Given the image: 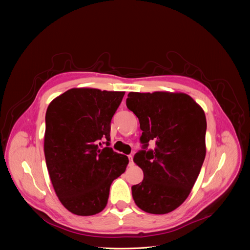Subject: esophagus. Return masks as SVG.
<instances>
[{
    "label": "esophagus",
    "mask_w": 250,
    "mask_h": 250,
    "mask_svg": "<svg viewBox=\"0 0 250 250\" xmlns=\"http://www.w3.org/2000/svg\"><path fill=\"white\" fill-rule=\"evenodd\" d=\"M128 160H129L128 165H129V166H133V165H134V162H133V156H132V155H128Z\"/></svg>",
    "instance_id": "1"
}]
</instances>
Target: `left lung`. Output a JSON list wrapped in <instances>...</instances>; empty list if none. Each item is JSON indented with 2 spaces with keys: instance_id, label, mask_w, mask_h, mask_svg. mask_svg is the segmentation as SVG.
<instances>
[{
  "instance_id": "8db88e82",
  "label": "left lung",
  "mask_w": 250,
  "mask_h": 250,
  "mask_svg": "<svg viewBox=\"0 0 250 250\" xmlns=\"http://www.w3.org/2000/svg\"><path fill=\"white\" fill-rule=\"evenodd\" d=\"M126 106L143 130L134 162L144 179L132 187L133 199L147 213L172 212L188 199L205 160V112L189 95L171 92H129ZM151 141L155 148L148 150Z\"/></svg>"
}]
</instances>
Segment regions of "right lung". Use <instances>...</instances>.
Returning a JSON list of instances; mask_svg holds the SVG:
<instances>
[{
	"mask_svg": "<svg viewBox=\"0 0 250 250\" xmlns=\"http://www.w3.org/2000/svg\"><path fill=\"white\" fill-rule=\"evenodd\" d=\"M125 92L73 88L52 100L45 114L44 156L62 206L78 216L106 207L112 181L128 164L109 147L110 123ZM106 139L107 147L101 148Z\"/></svg>",
	"mask_w": 250,
	"mask_h": 250,
	"instance_id": "add662e5",
	"label": "right lung"
}]
</instances>
